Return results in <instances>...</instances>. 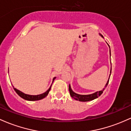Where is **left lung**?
<instances>
[{
    "instance_id": "left-lung-1",
    "label": "left lung",
    "mask_w": 131,
    "mask_h": 131,
    "mask_svg": "<svg viewBox=\"0 0 131 131\" xmlns=\"http://www.w3.org/2000/svg\"><path fill=\"white\" fill-rule=\"evenodd\" d=\"M100 35L103 38H104L103 35H101V34H100ZM108 46H109V47H110V45H108ZM110 57H111V50L110 49ZM111 69L110 77H109L108 80H107V83H106V84L105 85V88H106V86H107V84H108L109 80H110V78L111 76ZM105 88H103V90H101V91L95 92V93H93V94H86V95H83V94H77V93H74V92L72 90H71V86H70V85H69V91H70V96H71L73 98H74L75 100L80 101H82V102H86V101H92V100H94V99H96L97 97H98L99 96L101 95L102 93H103V91L105 90Z\"/></svg>"
}]
</instances>
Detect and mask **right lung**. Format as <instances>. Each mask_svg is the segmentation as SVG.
I'll use <instances>...</instances> for the list:
<instances>
[{
  "label": "right lung",
  "instance_id": "obj_1",
  "mask_svg": "<svg viewBox=\"0 0 131 131\" xmlns=\"http://www.w3.org/2000/svg\"><path fill=\"white\" fill-rule=\"evenodd\" d=\"M55 78H56V77L53 78V82ZM51 87V85L50 86L49 89H48L47 91H45V93H42V94H38V95H30V94H25V93H24L23 92L20 91V90L15 88L14 87V90L15 91V92L17 93V94H18L19 96H20L21 98L24 99V100H25L31 101H38V100H42V99H43L44 97H45L46 96L48 95V93H49V91H50Z\"/></svg>",
  "mask_w": 131,
  "mask_h": 131
}]
</instances>
